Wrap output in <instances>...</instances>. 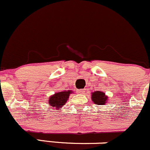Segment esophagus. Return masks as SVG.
<instances>
[{"label":"esophagus","instance_id":"1","mask_svg":"<svg viewBox=\"0 0 150 150\" xmlns=\"http://www.w3.org/2000/svg\"><path fill=\"white\" fill-rule=\"evenodd\" d=\"M78 92L80 94H83V93H85V90H83V89H80V90H79Z\"/></svg>","mask_w":150,"mask_h":150}]
</instances>
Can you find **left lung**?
I'll list each match as a JSON object with an SVG mask.
<instances>
[{"label":"left lung","mask_w":150,"mask_h":150,"mask_svg":"<svg viewBox=\"0 0 150 150\" xmlns=\"http://www.w3.org/2000/svg\"><path fill=\"white\" fill-rule=\"evenodd\" d=\"M92 100L94 103L98 105H105L108 100V97L105 96V93L100 91L94 92L92 94Z\"/></svg>","instance_id":"obj_1"}]
</instances>
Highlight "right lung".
<instances>
[{
	"mask_svg": "<svg viewBox=\"0 0 150 150\" xmlns=\"http://www.w3.org/2000/svg\"><path fill=\"white\" fill-rule=\"evenodd\" d=\"M71 92L70 90H67L55 93L54 95L50 97V99L48 100L49 104L52 108L60 109L62 105H65Z\"/></svg>",
	"mask_w": 150,
	"mask_h": 150,
	"instance_id": "right-lung-1",
	"label": "right lung"
}]
</instances>
